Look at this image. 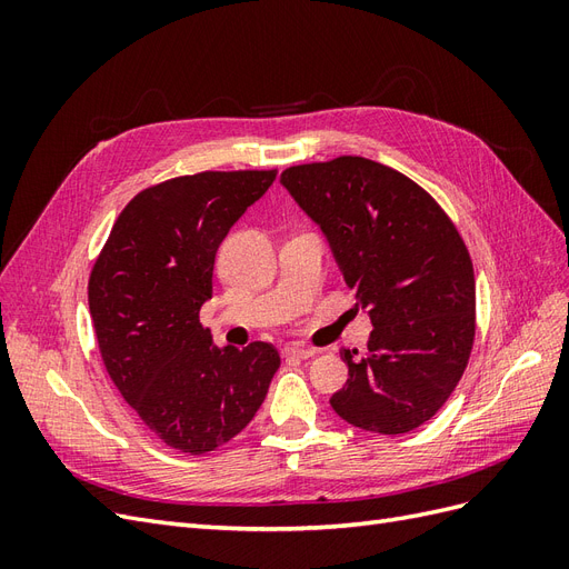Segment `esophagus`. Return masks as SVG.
<instances>
[{"label":"esophagus","instance_id":"obj_1","mask_svg":"<svg viewBox=\"0 0 569 569\" xmlns=\"http://www.w3.org/2000/svg\"><path fill=\"white\" fill-rule=\"evenodd\" d=\"M318 353V349L313 347H301V343H287L282 349L284 358H313Z\"/></svg>","mask_w":569,"mask_h":569}]
</instances>
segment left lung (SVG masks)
I'll list each match as a JSON object with an SVG mask.
<instances>
[{
    "label": "left lung",
    "mask_w": 569,
    "mask_h": 569,
    "mask_svg": "<svg viewBox=\"0 0 569 569\" xmlns=\"http://www.w3.org/2000/svg\"><path fill=\"white\" fill-rule=\"evenodd\" d=\"M282 187L330 242L368 353L343 349L349 380L330 403L375 435H406L453 393L475 341V272L453 222L420 184L363 157L291 166Z\"/></svg>",
    "instance_id": "obj_1"
}]
</instances>
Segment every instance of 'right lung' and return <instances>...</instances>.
<instances>
[{
	"label": "right lung",
	"instance_id": "right-lung-1",
	"mask_svg": "<svg viewBox=\"0 0 569 569\" xmlns=\"http://www.w3.org/2000/svg\"><path fill=\"white\" fill-rule=\"evenodd\" d=\"M274 176L206 170L144 189L118 216L92 268L101 360L120 396L176 451L201 456L242 432L280 368L270 343L216 347L199 322L220 242Z\"/></svg>",
	"mask_w": 569,
	"mask_h": 569
}]
</instances>
